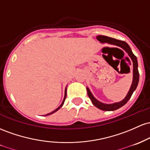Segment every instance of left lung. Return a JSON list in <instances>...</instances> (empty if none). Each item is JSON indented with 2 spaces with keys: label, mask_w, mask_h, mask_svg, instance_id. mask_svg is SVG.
<instances>
[{
  "label": "left lung",
  "mask_w": 150,
  "mask_h": 150,
  "mask_svg": "<svg viewBox=\"0 0 150 150\" xmlns=\"http://www.w3.org/2000/svg\"><path fill=\"white\" fill-rule=\"evenodd\" d=\"M97 40L98 41H100V42L104 43L107 42L109 44H111V45H116V46H118L120 47H122L124 50H125V52L128 54L129 57L132 59V63H133V80H132V86H131L130 88H129V91L128 93L127 94L126 97L122 101L118 102V103H115L112 104H105L103 103L98 101L95 98L93 97V96L92 95L91 92L90 91L88 88H87V93H88V96L89 98L91 100L92 103L96 107L100 109V110H105V111H110V110H117V109L120 108L122 106H123L124 105H125L127 103V102L128 101L130 98L131 96H132V93H133L134 91L135 90L137 86V84H138L139 82V71H138V64H137V57L134 56V54L132 53V50H131L130 47L127 43H126L125 42L122 41V40H116V39L109 38V37L104 36V35H98L97 36Z\"/></svg>",
  "instance_id": "1"
}]
</instances>
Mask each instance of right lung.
Wrapping results in <instances>:
<instances>
[{"mask_svg":"<svg viewBox=\"0 0 150 150\" xmlns=\"http://www.w3.org/2000/svg\"><path fill=\"white\" fill-rule=\"evenodd\" d=\"M66 97H67V88L65 89V94H64V100H63V102H62V103L61 104V105H60L59 107L58 108H57L56 110H54L53 112H50V113H48V114H47L46 115H50V114H52V113H54V112H56V111H57V110H59V108H61V107L62 106V105H63V104H64V100H65V99H66Z\"/></svg>","mask_w":150,"mask_h":150,"instance_id":"add662e5","label":"right lung"}]
</instances>
